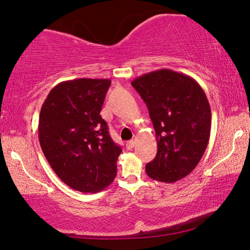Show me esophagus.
Segmentation results:
<instances>
[{"label":"esophagus","mask_w":250,"mask_h":250,"mask_svg":"<svg viewBox=\"0 0 250 250\" xmlns=\"http://www.w3.org/2000/svg\"><path fill=\"white\" fill-rule=\"evenodd\" d=\"M135 146V142H134V140H130V141H128L125 143V147L128 150H131L132 149V147Z\"/></svg>","instance_id":"34e87169"}]
</instances>
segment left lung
Instances as JSON below:
<instances>
[{"instance_id":"8db88e82","label":"left lung","mask_w":250,"mask_h":250,"mask_svg":"<svg viewBox=\"0 0 250 250\" xmlns=\"http://www.w3.org/2000/svg\"><path fill=\"white\" fill-rule=\"evenodd\" d=\"M131 84L146 104L158 142L146 174L174 183L196 167L207 147L211 121L207 97L195 79L167 68L142 75Z\"/></svg>"}]
</instances>
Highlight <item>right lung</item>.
Listing matches in <instances>:
<instances>
[{"mask_svg":"<svg viewBox=\"0 0 250 250\" xmlns=\"http://www.w3.org/2000/svg\"><path fill=\"white\" fill-rule=\"evenodd\" d=\"M110 83V79L90 78L59 83L41 109L43 153L59 179L83 193L103 191L117 175L121 147L100 116Z\"/></svg>","mask_w":250,"mask_h":250,"instance_id":"add662e5","label":"right lung"}]
</instances>
